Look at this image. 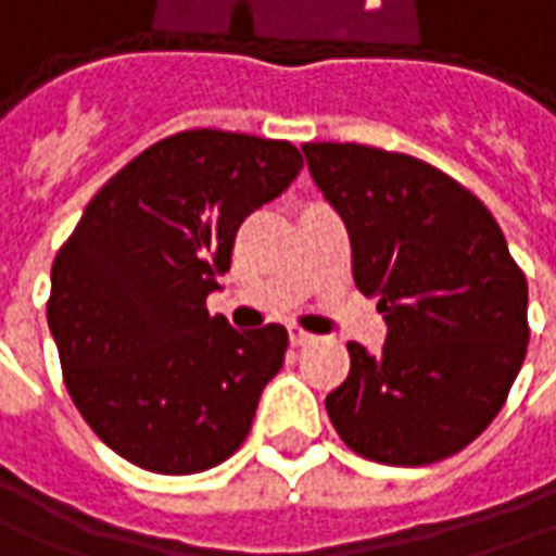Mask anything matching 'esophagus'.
<instances>
[{
    "instance_id": "34e87169",
    "label": "esophagus",
    "mask_w": 556,
    "mask_h": 556,
    "mask_svg": "<svg viewBox=\"0 0 556 556\" xmlns=\"http://www.w3.org/2000/svg\"><path fill=\"white\" fill-rule=\"evenodd\" d=\"M289 340H291V345H309L313 340H316V337H313V333L301 331V328H291Z\"/></svg>"
}]
</instances>
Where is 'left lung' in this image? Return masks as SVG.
<instances>
[{
    "mask_svg": "<svg viewBox=\"0 0 556 556\" xmlns=\"http://www.w3.org/2000/svg\"><path fill=\"white\" fill-rule=\"evenodd\" d=\"M309 177L352 240V274L379 298L386 345L349 343L325 397L340 440L388 467L452 457L503 409L521 370L527 279L479 198L421 159L304 143Z\"/></svg>",
    "mask_w": 556,
    "mask_h": 556,
    "instance_id": "8db88e82",
    "label": "left lung"
}]
</instances>
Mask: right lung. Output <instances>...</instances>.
Masks as SVG:
<instances>
[{
    "instance_id": "right-lung-1",
    "label": "right lung",
    "mask_w": 556,
    "mask_h": 556,
    "mask_svg": "<svg viewBox=\"0 0 556 556\" xmlns=\"http://www.w3.org/2000/svg\"><path fill=\"white\" fill-rule=\"evenodd\" d=\"M301 168L289 141L170 135L99 189L56 252L48 325L65 388L135 467L192 476L247 440L289 333L235 331L204 301L231 267L243 219Z\"/></svg>"
}]
</instances>
